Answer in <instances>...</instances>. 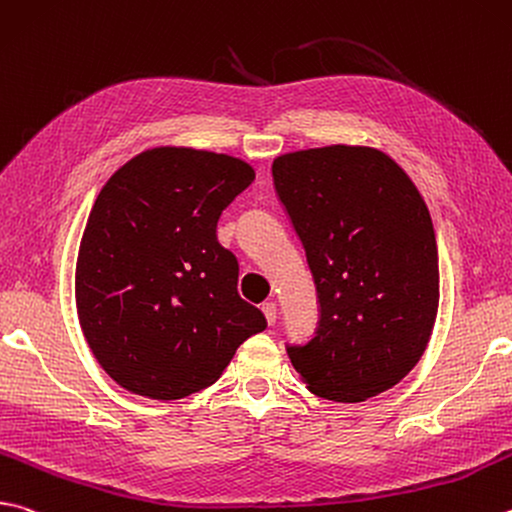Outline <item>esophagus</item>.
I'll list each match as a JSON object with an SVG mask.
<instances>
[{"mask_svg": "<svg viewBox=\"0 0 512 512\" xmlns=\"http://www.w3.org/2000/svg\"><path fill=\"white\" fill-rule=\"evenodd\" d=\"M262 311H264V318L268 322V327H273L275 320H277V306L273 302H264Z\"/></svg>", "mask_w": 512, "mask_h": 512, "instance_id": "obj_1", "label": "esophagus"}]
</instances>
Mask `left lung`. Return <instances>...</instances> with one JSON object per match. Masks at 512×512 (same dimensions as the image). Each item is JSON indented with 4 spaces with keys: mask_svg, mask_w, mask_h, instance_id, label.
Wrapping results in <instances>:
<instances>
[{
    "mask_svg": "<svg viewBox=\"0 0 512 512\" xmlns=\"http://www.w3.org/2000/svg\"><path fill=\"white\" fill-rule=\"evenodd\" d=\"M273 185L318 295L313 336L286 353L313 394L360 403L421 360L439 309V250L425 201L369 147L284 154Z\"/></svg>",
    "mask_w": 512,
    "mask_h": 512,
    "instance_id": "8db88e82",
    "label": "left lung"
}]
</instances>
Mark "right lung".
I'll list each match as a JSON object with an SVG mask.
<instances>
[{
  "label": "right lung",
  "mask_w": 512,
  "mask_h": 512,
  "mask_svg": "<svg viewBox=\"0 0 512 512\" xmlns=\"http://www.w3.org/2000/svg\"><path fill=\"white\" fill-rule=\"evenodd\" d=\"M255 179L226 154L156 147L111 176L76 266L89 349L120 387L176 401L215 383L264 313L237 293V257L217 221Z\"/></svg>",
  "instance_id": "obj_1"
}]
</instances>
